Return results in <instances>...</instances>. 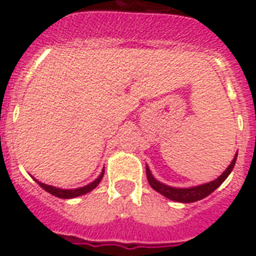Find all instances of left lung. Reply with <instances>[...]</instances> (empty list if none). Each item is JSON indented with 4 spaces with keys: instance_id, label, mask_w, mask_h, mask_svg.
<instances>
[{
    "instance_id": "obj_1",
    "label": "left lung",
    "mask_w": 256,
    "mask_h": 256,
    "mask_svg": "<svg viewBox=\"0 0 256 256\" xmlns=\"http://www.w3.org/2000/svg\"><path fill=\"white\" fill-rule=\"evenodd\" d=\"M236 159L237 154L234 155L233 160L230 162V164L228 166L225 172H222L218 178H215L214 181L202 184V185H194V186H188V188H176V186H170V185H166V184L158 181L154 177V174L150 172L148 164H146V178H148L150 188L155 189L156 192L163 194L164 198H170L172 202H178V203H193V202H198V200L207 198L208 194H211L215 189L220 186V184L225 181L226 178L229 177V174H230L233 167L236 164Z\"/></svg>"
}]
</instances>
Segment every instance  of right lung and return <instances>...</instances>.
Instances as JSON below:
<instances>
[{
  "mask_svg": "<svg viewBox=\"0 0 256 256\" xmlns=\"http://www.w3.org/2000/svg\"><path fill=\"white\" fill-rule=\"evenodd\" d=\"M104 177V168H102V172H100V176L96 178L93 182L88 184V185H84V186H80V188H75V189H63V188H56V186H52V185H46V184L41 182V181H38L36 180V184L41 186L42 189H45L48 193H50L53 196H56L58 198H78V196H82V194H86V193L92 192L93 189L101 182V180Z\"/></svg>",
  "mask_w": 256,
  "mask_h": 256,
  "instance_id": "obj_1",
  "label": "right lung"
}]
</instances>
